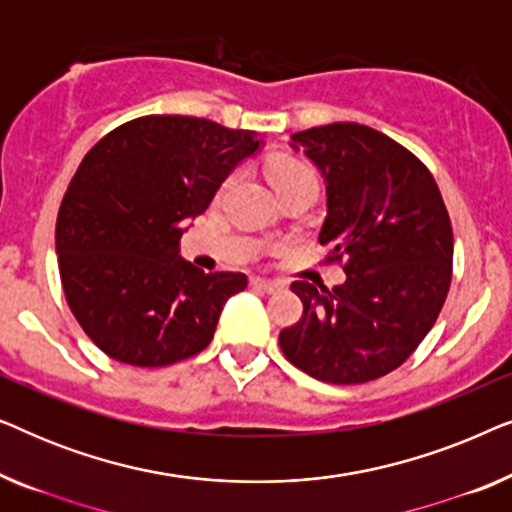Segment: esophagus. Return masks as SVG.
Wrapping results in <instances>:
<instances>
[{
  "label": "esophagus",
  "mask_w": 512,
  "mask_h": 512,
  "mask_svg": "<svg viewBox=\"0 0 512 512\" xmlns=\"http://www.w3.org/2000/svg\"><path fill=\"white\" fill-rule=\"evenodd\" d=\"M251 286H256V289H261V291H265V293H275V291L282 289L284 284H279V282H272V279L254 277V279H251Z\"/></svg>",
  "instance_id": "1"
}]
</instances>
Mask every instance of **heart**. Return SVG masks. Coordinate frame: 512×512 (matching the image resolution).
Masks as SVG:
<instances>
[{
	"mask_svg": "<svg viewBox=\"0 0 512 512\" xmlns=\"http://www.w3.org/2000/svg\"><path fill=\"white\" fill-rule=\"evenodd\" d=\"M270 181L275 188L296 184V181H317L314 179V172L305 163L293 158H279L270 165Z\"/></svg>",
	"mask_w": 512,
	"mask_h": 512,
	"instance_id": "heart-1",
	"label": "heart"
}]
</instances>
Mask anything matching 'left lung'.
Returning <instances> with one entry per match:
<instances>
[{
	"instance_id": "8db88e82",
	"label": "left lung",
	"mask_w": 512,
	"mask_h": 512,
	"mask_svg": "<svg viewBox=\"0 0 512 512\" xmlns=\"http://www.w3.org/2000/svg\"><path fill=\"white\" fill-rule=\"evenodd\" d=\"M326 184L319 242L345 261L333 289L293 282L298 324L279 333L293 366L328 384L391 373L436 324L452 282L454 237L436 179L417 156L368 125L331 123L291 135Z\"/></svg>"
}]
</instances>
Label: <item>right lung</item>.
Wrapping results in <instances>:
<instances>
[{
    "label": "right lung",
    "mask_w": 512,
    "mask_h": 512,
    "mask_svg": "<svg viewBox=\"0 0 512 512\" xmlns=\"http://www.w3.org/2000/svg\"><path fill=\"white\" fill-rule=\"evenodd\" d=\"M263 139L193 116H142L81 160L55 223L62 289L83 331L111 359L158 368L214 338L242 272H202L179 254L188 219Z\"/></svg>",
    "instance_id": "right-lung-1"
}]
</instances>
